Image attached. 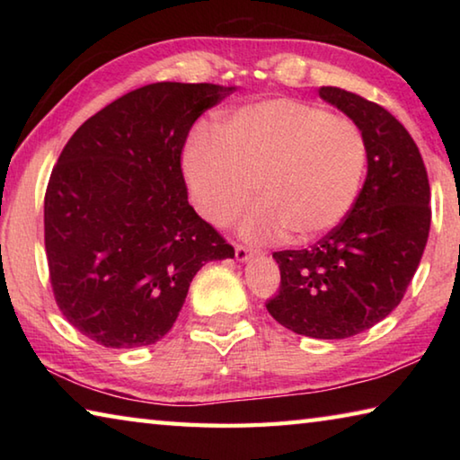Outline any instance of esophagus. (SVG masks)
<instances>
[{
  "label": "esophagus",
  "instance_id": "34e87169",
  "mask_svg": "<svg viewBox=\"0 0 460 460\" xmlns=\"http://www.w3.org/2000/svg\"><path fill=\"white\" fill-rule=\"evenodd\" d=\"M235 258L237 261H247L249 258H252V249H247L245 245H235Z\"/></svg>",
  "mask_w": 460,
  "mask_h": 460
}]
</instances>
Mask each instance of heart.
Returning <instances> with one entry per match:
<instances>
[{"label":"heart","mask_w":460,"mask_h":460,"mask_svg":"<svg viewBox=\"0 0 460 460\" xmlns=\"http://www.w3.org/2000/svg\"><path fill=\"white\" fill-rule=\"evenodd\" d=\"M221 140L199 131L184 152L194 207L215 227H227L263 200L241 231L252 239L310 241L332 231L359 194L367 146L345 118L298 99H266L231 111Z\"/></svg>","instance_id":"obj_1"}]
</instances>
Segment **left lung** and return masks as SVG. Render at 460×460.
Segmentation results:
<instances>
[{
  "label": "left lung",
  "instance_id": "1",
  "mask_svg": "<svg viewBox=\"0 0 460 460\" xmlns=\"http://www.w3.org/2000/svg\"><path fill=\"white\" fill-rule=\"evenodd\" d=\"M318 95L361 129L367 176L339 227L310 249L276 252V321L313 339H347L400 305L430 231V184L408 129L377 103L337 87Z\"/></svg>",
  "mask_w": 460,
  "mask_h": 460
}]
</instances>
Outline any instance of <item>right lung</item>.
I'll return each mask as SVG.
<instances>
[{
  "mask_svg": "<svg viewBox=\"0 0 460 460\" xmlns=\"http://www.w3.org/2000/svg\"><path fill=\"white\" fill-rule=\"evenodd\" d=\"M235 87L154 83L75 131L44 197V245L60 313L109 349L154 345L192 278L233 247L189 205L181 154L207 109Z\"/></svg>",
  "mask_w": 460,
  "mask_h": 460,
  "instance_id": "1",
  "label": "right lung"
}]
</instances>
